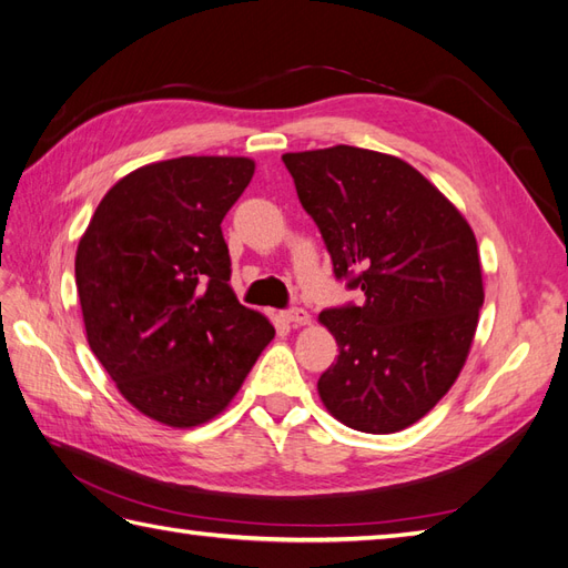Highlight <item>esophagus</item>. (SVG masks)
<instances>
[{"label": "esophagus", "mask_w": 568, "mask_h": 568, "mask_svg": "<svg viewBox=\"0 0 568 568\" xmlns=\"http://www.w3.org/2000/svg\"><path fill=\"white\" fill-rule=\"evenodd\" d=\"M281 316H283V322L293 324V326H304V324H310V314H307V310H302V307L285 310Z\"/></svg>", "instance_id": "obj_1"}]
</instances>
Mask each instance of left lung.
Segmentation results:
<instances>
[{"label": "left lung", "mask_w": 568, "mask_h": 568, "mask_svg": "<svg viewBox=\"0 0 568 568\" xmlns=\"http://www.w3.org/2000/svg\"><path fill=\"white\" fill-rule=\"evenodd\" d=\"M283 163L336 278L365 293L359 307L318 314L341 351L318 376V396L357 432L410 427L446 396L470 351L485 302L473 230L400 158L333 145Z\"/></svg>", "instance_id": "left-lung-1"}]
</instances>
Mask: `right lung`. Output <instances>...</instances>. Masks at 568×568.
I'll use <instances>...</instances> for the list:
<instances>
[{"label":"right lung","mask_w":568,"mask_h":568,"mask_svg":"<svg viewBox=\"0 0 568 568\" xmlns=\"http://www.w3.org/2000/svg\"><path fill=\"white\" fill-rule=\"evenodd\" d=\"M254 160L182 155L129 172L98 203L77 250L93 355L134 408L196 427L235 398L275 336L230 287L221 223Z\"/></svg>","instance_id":"right-lung-1"}]
</instances>
